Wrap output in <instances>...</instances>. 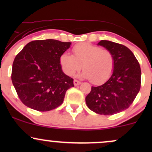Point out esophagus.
Wrapping results in <instances>:
<instances>
[{"instance_id":"34e87169","label":"esophagus","mask_w":152,"mask_h":152,"mask_svg":"<svg viewBox=\"0 0 152 152\" xmlns=\"http://www.w3.org/2000/svg\"><path fill=\"white\" fill-rule=\"evenodd\" d=\"M74 86H78V85L81 84V82H80L79 81H78V80H74Z\"/></svg>"}]
</instances>
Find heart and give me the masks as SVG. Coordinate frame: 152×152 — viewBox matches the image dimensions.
Listing matches in <instances>:
<instances>
[{
	"label": "heart",
	"mask_w": 152,
	"mask_h": 152,
	"mask_svg": "<svg viewBox=\"0 0 152 152\" xmlns=\"http://www.w3.org/2000/svg\"><path fill=\"white\" fill-rule=\"evenodd\" d=\"M74 56L64 53L59 58L64 74L72 76L76 71L83 70L80 76L91 79L92 83H104L112 74L114 69V57L109 50L89 43H80L73 48Z\"/></svg>",
	"instance_id": "obj_1"
}]
</instances>
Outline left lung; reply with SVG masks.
Instances as JSON below:
<instances>
[{
    "mask_svg": "<svg viewBox=\"0 0 152 152\" xmlns=\"http://www.w3.org/2000/svg\"><path fill=\"white\" fill-rule=\"evenodd\" d=\"M114 57V69L104 84L92 86L86 105L94 112L113 115L129 107L141 87V68L134 53L124 45L102 40L98 43Z\"/></svg>",
    "mask_w": 152,
    "mask_h": 152,
    "instance_id": "8db88e82",
    "label": "left lung"
}]
</instances>
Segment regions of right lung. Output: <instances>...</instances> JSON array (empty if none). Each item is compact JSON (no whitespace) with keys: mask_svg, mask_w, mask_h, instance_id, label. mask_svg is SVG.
<instances>
[{"mask_svg":"<svg viewBox=\"0 0 152 152\" xmlns=\"http://www.w3.org/2000/svg\"><path fill=\"white\" fill-rule=\"evenodd\" d=\"M71 42L54 39L33 41L15 56L11 79L19 99L31 109L48 111L64 102L74 79L63 72L59 58Z\"/></svg>","mask_w":152,"mask_h":152,"instance_id":"1","label":"right lung"}]
</instances>
